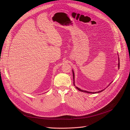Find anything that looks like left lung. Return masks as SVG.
Returning a JSON list of instances; mask_svg holds the SVG:
<instances>
[{
  "label": "left lung",
  "instance_id": "obj_1",
  "mask_svg": "<svg viewBox=\"0 0 130 130\" xmlns=\"http://www.w3.org/2000/svg\"><path fill=\"white\" fill-rule=\"evenodd\" d=\"M118 68L119 69V66H120V62H119V56H118ZM73 70V80H74V86H75V75H74V70ZM75 88L77 89H78V90H80V91H81V92H85V93H92V94H95V93H100V92H103V90H104V89H103V90H100V91H99V92H88V91H87V90H82V89H81L80 88H79L78 87H76V86H75Z\"/></svg>",
  "mask_w": 130,
  "mask_h": 130
}]
</instances>
